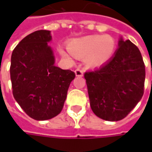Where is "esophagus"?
I'll return each mask as SVG.
<instances>
[{
	"instance_id": "1",
	"label": "esophagus",
	"mask_w": 152,
	"mask_h": 152,
	"mask_svg": "<svg viewBox=\"0 0 152 152\" xmlns=\"http://www.w3.org/2000/svg\"><path fill=\"white\" fill-rule=\"evenodd\" d=\"M75 74H76L77 77H82V76L84 75V72H83V70L78 68V69L75 70Z\"/></svg>"
}]
</instances>
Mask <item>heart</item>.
<instances>
[{
    "instance_id": "1",
    "label": "heart",
    "mask_w": 152,
    "mask_h": 152,
    "mask_svg": "<svg viewBox=\"0 0 152 152\" xmlns=\"http://www.w3.org/2000/svg\"><path fill=\"white\" fill-rule=\"evenodd\" d=\"M70 53L78 58H85L90 67H98L111 59L115 50V41L109 35H88L75 39L68 43ZM59 51L65 57L71 55L60 48Z\"/></svg>"
}]
</instances>
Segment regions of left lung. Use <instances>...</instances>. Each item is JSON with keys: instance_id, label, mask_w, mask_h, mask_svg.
Instances as JSON below:
<instances>
[{"instance_id": "left-lung-1", "label": "left lung", "mask_w": 152, "mask_h": 152, "mask_svg": "<svg viewBox=\"0 0 152 152\" xmlns=\"http://www.w3.org/2000/svg\"><path fill=\"white\" fill-rule=\"evenodd\" d=\"M93 113L106 121L124 118L143 96L145 68L140 50L120 38L118 48L98 69L85 73Z\"/></svg>"}]
</instances>
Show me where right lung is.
Returning <instances> with one entry per match:
<instances>
[{
  "mask_svg": "<svg viewBox=\"0 0 152 152\" xmlns=\"http://www.w3.org/2000/svg\"><path fill=\"white\" fill-rule=\"evenodd\" d=\"M50 40L49 30L31 33L15 47L11 57L13 96L27 115L39 121L61 113L75 78L73 71L55 66L53 50L48 45Z\"/></svg>",
  "mask_w": 152,
  "mask_h": 152,
  "instance_id": "obj_1",
  "label": "right lung"
}]
</instances>
